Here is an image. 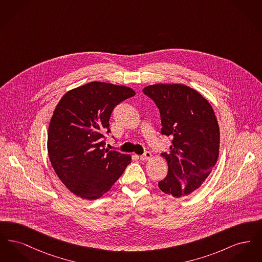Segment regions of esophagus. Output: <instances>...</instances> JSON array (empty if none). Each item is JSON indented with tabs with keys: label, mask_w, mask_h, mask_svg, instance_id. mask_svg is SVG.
<instances>
[{
	"label": "esophagus",
	"mask_w": 262,
	"mask_h": 262,
	"mask_svg": "<svg viewBox=\"0 0 262 262\" xmlns=\"http://www.w3.org/2000/svg\"><path fill=\"white\" fill-rule=\"evenodd\" d=\"M150 157H151V153H150L149 151H146V152H144L142 155L139 156V159H140L141 161H147L148 159H150Z\"/></svg>",
	"instance_id": "esophagus-1"
}]
</instances>
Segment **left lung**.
I'll list each match as a JSON object with an SVG mask.
<instances>
[{"label": "left lung", "mask_w": 262, "mask_h": 262, "mask_svg": "<svg viewBox=\"0 0 262 262\" xmlns=\"http://www.w3.org/2000/svg\"><path fill=\"white\" fill-rule=\"evenodd\" d=\"M161 117V134L173 137L170 153H162L168 174L158 183L166 194L187 196L203 184L219 156L220 132L211 105L200 92L184 84L143 88Z\"/></svg>", "instance_id": "8db88e82"}]
</instances>
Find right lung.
Instances as JSON below:
<instances>
[{"label":"right lung","instance_id":"right-lung-1","mask_svg":"<svg viewBox=\"0 0 262 262\" xmlns=\"http://www.w3.org/2000/svg\"><path fill=\"white\" fill-rule=\"evenodd\" d=\"M136 95L134 89L92 81L68 91L55 108L48 129L51 164L62 184L75 195L94 200L122 176L132 157L105 149L114 108Z\"/></svg>","mask_w":262,"mask_h":262}]
</instances>
